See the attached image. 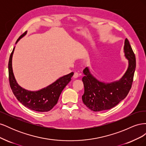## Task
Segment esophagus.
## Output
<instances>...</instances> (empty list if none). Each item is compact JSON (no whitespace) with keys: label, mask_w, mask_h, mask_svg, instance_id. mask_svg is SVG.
Wrapping results in <instances>:
<instances>
[{"label":"esophagus","mask_w":146,"mask_h":146,"mask_svg":"<svg viewBox=\"0 0 146 146\" xmlns=\"http://www.w3.org/2000/svg\"><path fill=\"white\" fill-rule=\"evenodd\" d=\"M78 76H79V74H78V72H74V76H73L74 78H77V77H78Z\"/></svg>","instance_id":"esophagus-1"}]
</instances>
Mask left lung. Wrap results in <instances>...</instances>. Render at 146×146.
<instances>
[{
    "label": "left lung",
    "mask_w": 146,
    "mask_h": 146,
    "mask_svg": "<svg viewBox=\"0 0 146 146\" xmlns=\"http://www.w3.org/2000/svg\"><path fill=\"white\" fill-rule=\"evenodd\" d=\"M123 50L125 57L129 60V67L124 76L119 81L111 83L101 82L92 76L88 68L83 70L85 76L82 78V81L85 92L82 96V100L92 111H103L115 107L129 94L133 81L136 58L127 38Z\"/></svg>",
    "instance_id": "1"
}]
</instances>
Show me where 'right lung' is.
Here are the masks:
<instances>
[{"label": "right lung", "instance_id": "1", "mask_svg": "<svg viewBox=\"0 0 146 146\" xmlns=\"http://www.w3.org/2000/svg\"><path fill=\"white\" fill-rule=\"evenodd\" d=\"M27 33L24 32L17 39L16 44ZM15 48L11 52L8 62V76L11 89L16 99L30 110L38 112H47L54 108L58 102L59 97L65 86L71 80L74 72L58 78L56 82L37 91H30L21 87L17 83L12 69V56Z\"/></svg>", "mask_w": 146, "mask_h": 146}]
</instances>
